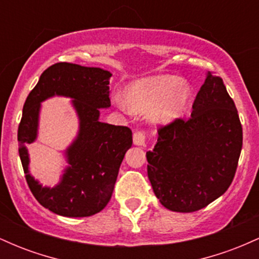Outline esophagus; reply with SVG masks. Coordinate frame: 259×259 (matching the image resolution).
Here are the masks:
<instances>
[{
  "label": "esophagus",
  "mask_w": 259,
  "mask_h": 259,
  "mask_svg": "<svg viewBox=\"0 0 259 259\" xmlns=\"http://www.w3.org/2000/svg\"><path fill=\"white\" fill-rule=\"evenodd\" d=\"M134 145L136 146H145V141H146V135L144 132H135L133 136Z\"/></svg>",
  "instance_id": "1"
}]
</instances>
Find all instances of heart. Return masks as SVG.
<instances>
[{
  "label": "heart",
  "instance_id": "1",
  "mask_svg": "<svg viewBox=\"0 0 259 259\" xmlns=\"http://www.w3.org/2000/svg\"><path fill=\"white\" fill-rule=\"evenodd\" d=\"M191 97V89L184 79L160 74L134 81L126 88L125 100L115 99L121 111L144 113L150 111V119L168 124L183 114Z\"/></svg>",
  "mask_w": 259,
  "mask_h": 259
}]
</instances>
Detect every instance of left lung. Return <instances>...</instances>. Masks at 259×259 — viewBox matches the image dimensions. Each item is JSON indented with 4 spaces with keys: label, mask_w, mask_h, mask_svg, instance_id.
Wrapping results in <instances>:
<instances>
[{
    "label": "left lung",
    "mask_w": 259,
    "mask_h": 259,
    "mask_svg": "<svg viewBox=\"0 0 259 259\" xmlns=\"http://www.w3.org/2000/svg\"><path fill=\"white\" fill-rule=\"evenodd\" d=\"M242 148V126L222 78L208 72L189 119L159 127L147 174L167 209L190 213L230 186Z\"/></svg>",
    "instance_id": "8db88e82"
}]
</instances>
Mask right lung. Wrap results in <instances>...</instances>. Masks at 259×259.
I'll return each mask as SVG.
<instances>
[{
  "label": "right lung",
  "mask_w": 259,
  "mask_h": 259,
  "mask_svg": "<svg viewBox=\"0 0 259 259\" xmlns=\"http://www.w3.org/2000/svg\"><path fill=\"white\" fill-rule=\"evenodd\" d=\"M108 70L57 63L41 74L23 107L18 127L19 157L32 195L56 214L81 218L101 212L112 197L118 171L126 151L133 145L127 126L111 125L99 120L100 108L111 107ZM53 96L72 99L79 119L76 140L65 151L68 165L55 188L42 187L28 171L25 145L37 138L40 102Z\"/></svg>",
  "instance_id": "add662e5"
}]
</instances>
